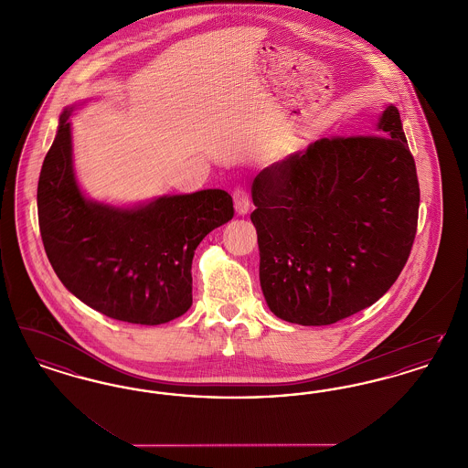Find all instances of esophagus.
<instances>
[{
  "label": "esophagus",
  "mask_w": 468,
  "mask_h": 468,
  "mask_svg": "<svg viewBox=\"0 0 468 468\" xmlns=\"http://www.w3.org/2000/svg\"><path fill=\"white\" fill-rule=\"evenodd\" d=\"M233 205H235L237 214H240V216H245V214L249 212V208H250L249 193H247V189L242 187V186H239V187L233 191Z\"/></svg>",
  "instance_id": "esophagus-1"
}]
</instances>
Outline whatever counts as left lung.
<instances>
[{
	"instance_id": "left-lung-1",
	"label": "left lung",
	"mask_w": 468,
	"mask_h": 468,
	"mask_svg": "<svg viewBox=\"0 0 468 468\" xmlns=\"http://www.w3.org/2000/svg\"><path fill=\"white\" fill-rule=\"evenodd\" d=\"M378 134L315 140L252 182L260 282L277 317L326 326L376 303L416 239L420 182L397 107Z\"/></svg>"
}]
</instances>
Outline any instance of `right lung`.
Segmentation results:
<instances>
[{
  "label": "right lung",
  "mask_w": 468,
  "mask_h": 468,
  "mask_svg": "<svg viewBox=\"0 0 468 468\" xmlns=\"http://www.w3.org/2000/svg\"><path fill=\"white\" fill-rule=\"evenodd\" d=\"M71 109L42 165L38 224L47 258L69 292L133 324H163L191 307L197 247L235 210L223 189L165 197L138 208L88 201L71 168Z\"/></svg>",
  "instance_id": "obj_1"
}]
</instances>
